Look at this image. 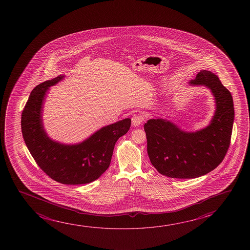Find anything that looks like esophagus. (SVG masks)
<instances>
[{
    "label": "esophagus",
    "instance_id": "1",
    "mask_svg": "<svg viewBox=\"0 0 250 250\" xmlns=\"http://www.w3.org/2000/svg\"><path fill=\"white\" fill-rule=\"evenodd\" d=\"M144 116L139 115V114H135L131 118V123H132V125H134V126H138V125H140L141 124L144 122Z\"/></svg>",
    "mask_w": 250,
    "mask_h": 250
}]
</instances>
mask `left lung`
Listing matches in <instances>:
<instances>
[{"label": "left lung", "mask_w": 250, "mask_h": 250, "mask_svg": "<svg viewBox=\"0 0 250 250\" xmlns=\"http://www.w3.org/2000/svg\"><path fill=\"white\" fill-rule=\"evenodd\" d=\"M188 83L206 86L214 96L215 113L208 126L188 132L157 117L144 125L151 163L169 178H195L208 173L222 162L230 144L235 116L230 92L207 70Z\"/></svg>", "instance_id": "8db88e82"}]
</instances>
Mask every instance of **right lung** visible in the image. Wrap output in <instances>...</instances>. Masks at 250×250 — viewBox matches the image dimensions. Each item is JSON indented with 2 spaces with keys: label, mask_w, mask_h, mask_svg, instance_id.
<instances>
[{
  "label": "right lung",
  "mask_w": 250,
  "mask_h": 250,
  "mask_svg": "<svg viewBox=\"0 0 250 250\" xmlns=\"http://www.w3.org/2000/svg\"><path fill=\"white\" fill-rule=\"evenodd\" d=\"M64 76L42 83L31 91L21 115L24 143L38 167L49 178L64 185H84L99 178L109 167L113 147L127 133L129 118L103 127L80 144H60L50 139L42 119L45 95Z\"/></svg>",
  "instance_id": "right-lung-1"
}]
</instances>
